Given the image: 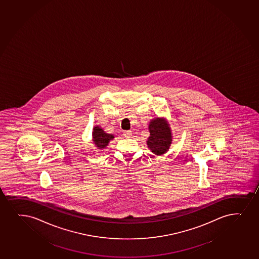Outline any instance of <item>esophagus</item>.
<instances>
[{"mask_svg":"<svg viewBox=\"0 0 259 259\" xmlns=\"http://www.w3.org/2000/svg\"><path fill=\"white\" fill-rule=\"evenodd\" d=\"M124 136L126 138H131L133 136L132 131H125L124 132Z\"/></svg>","mask_w":259,"mask_h":259,"instance_id":"esophagus-1","label":"esophagus"}]
</instances>
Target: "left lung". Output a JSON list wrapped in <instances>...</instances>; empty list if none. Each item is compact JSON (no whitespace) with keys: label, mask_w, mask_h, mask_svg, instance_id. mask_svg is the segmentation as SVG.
Listing matches in <instances>:
<instances>
[{"label":"left lung","mask_w":259,"mask_h":259,"mask_svg":"<svg viewBox=\"0 0 259 259\" xmlns=\"http://www.w3.org/2000/svg\"><path fill=\"white\" fill-rule=\"evenodd\" d=\"M150 136L147 146L156 155H162L167 152L172 141L171 131L167 121L162 118H156L149 123Z\"/></svg>","instance_id":"left-lung-1"}]
</instances>
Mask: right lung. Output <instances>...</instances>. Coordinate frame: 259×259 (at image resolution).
<instances>
[{"label":"right lung","instance_id":"1","mask_svg":"<svg viewBox=\"0 0 259 259\" xmlns=\"http://www.w3.org/2000/svg\"><path fill=\"white\" fill-rule=\"evenodd\" d=\"M93 141L97 146L98 149H105L110 142L113 140L114 136L112 134H108L104 132L101 126H95L93 129Z\"/></svg>","mask_w":259,"mask_h":259}]
</instances>
